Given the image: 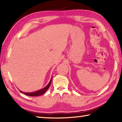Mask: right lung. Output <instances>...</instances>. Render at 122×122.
Instances as JSON below:
<instances>
[{
	"label": "right lung",
	"instance_id": "1",
	"mask_svg": "<svg viewBox=\"0 0 122 122\" xmlns=\"http://www.w3.org/2000/svg\"><path fill=\"white\" fill-rule=\"evenodd\" d=\"M52 77H51L50 81V82H49L48 84L46 85V86L45 87H44V88H43V89H41L40 90H38V91H35L34 92H32V93L23 92L22 91H20L22 93H24V94H25L26 95L30 96V97H36V96H40V95H42L43 94H44V93H45L46 91L48 90V89H49V87H50V84L51 83V81H52Z\"/></svg>",
	"mask_w": 122,
	"mask_h": 122
}]
</instances>
